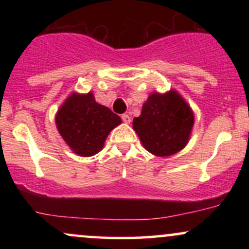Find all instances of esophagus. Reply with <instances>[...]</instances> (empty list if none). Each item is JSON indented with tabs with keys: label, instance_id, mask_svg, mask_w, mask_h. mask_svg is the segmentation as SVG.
Listing matches in <instances>:
<instances>
[{
	"label": "esophagus",
	"instance_id": "obj_1",
	"mask_svg": "<svg viewBox=\"0 0 249 249\" xmlns=\"http://www.w3.org/2000/svg\"><path fill=\"white\" fill-rule=\"evenodd\" d=\"M122 119H123V122L126 123V124H130L131 123V117L128 115H122Z\"/></svg>",
	"mask_w": 249,
	"mask_h": 249
}]
</instances>
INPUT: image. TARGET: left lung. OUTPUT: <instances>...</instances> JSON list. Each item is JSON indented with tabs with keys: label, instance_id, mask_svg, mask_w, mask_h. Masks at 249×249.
Listing matches in <instances>:
<instances>
[{
	"label": "left lung",
	"instance_id": "obj_1",
	"mask_svg": "<svg viewBox=\"0 0 249 249\" xmlns=\"http://www.w3.org/2000/svg\"><path fill=\"white\" fill-rule=\"evenodd\" d=\"M193 123L191 107L176 91H170L148 97L132 125L148 152L166 157L187 144Z\"/></svg>",
	"mask_w": 249,
	"mask_h": 249
}]
</instances>
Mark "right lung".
<instances>
[{"label": "right lung", "mask_w": 249, "mask_h": 249, "mask_svg": "<svg viewBox=\"0 0 249 249\" xmlns=\"http://www.w3.org/2000/svg\"><path fill=\"white\" fill-rule=\"evenodd\" d=\"M121 117L98 104L91 92L73 93L57 112L56 125L73 152L83 157L102 150L107 134L121 124Z\"/></svg>", "instance_id": "add662e5"}]
</instances>
